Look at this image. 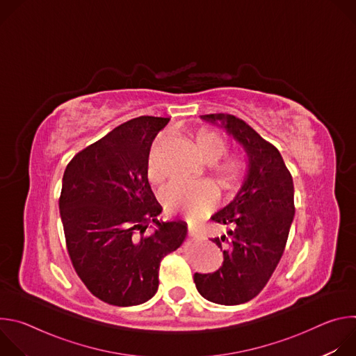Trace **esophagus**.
Returning a JSON list of instances; mask_svg holds the SVG:
<instances>
[{
	"instance_id": "esophagus-1",
	"label": "esophagus",
	"mask_w": 356,
	"mask_h": 356,
	"mask_svg": "<svg viewBox=\"0 0 356 356\" xmlns=\"http://www.w3.org/2000/svg\"><path fill=\"white\" fill-rule=\"evenodd\" d=\"M200 234H198V231L197 229H194V228H188V236H191V238H197Z\"/></svg>"
}]
</instances>
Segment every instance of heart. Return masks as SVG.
<instances>
[{
  "mask_svg": "<svg viewBox=\"0 0 356 356\" xmlns=\"http://www.w3.org/2000/svg\"><path fill=\"white\" fill-rule=\"evenodd\" d=\"M162 142L163 138H159L149 155L147 176L152 181H158L162 177L156 163L158 150ZM195 143L202 159L207 163L218 162L227 150L225 139L218 132L209 129H201L200 132H197ZM214 172L224 188L236 190L243 183L248 175V161L243 155H231L224 162L218 163ZM161 198L168 211L183 213L191 221H197L211 213L213 209L217 206L218 191L217 187L210 181H173L162 190Z\"/></svg>",
  "mask_w": 356,
  "mask_h": 356,
  "instance_id": "b5f03b06",
  "label": "heart"
}]
</instances>
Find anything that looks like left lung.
<instances>
[{
    "instance_id": "8db88e82",
    "label": "left lung",
    "mask_w": 356,
    "mask_h": 356,
    "mask_svg": "<svg viewBox=\"0 0 356 356\" xmlns=\"http://www.w3.org/2000/svg\"><path fill=\"white\" fill-rule=\"evenodd\" d=\"M220 124L248 158V175L235 198L211 220L231 227L214 238L224 262L214 273H194L198 293L209 301L236 306L257 297L273 275L294 218V187L280 152L242 120L228 114L201 115Z\"/></svg>"
}]
</instances>
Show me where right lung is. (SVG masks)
I'll use <instances>...</instances> for the list:
<instances>
[{
	"mask_svg": "<svg viewBox=\"0 0 356 356\" xmlns=\"http://www.w3.org/2000/svg\"><path fill=\"white\" fill-rule=\"evenodd\" d=\"M170 118L138 117L87 146L67 165L59 200L69 257L86 287L113 306L155 296L159 266L187 234L163 222L147 180L152 142Z\"/></svg>",
	"mask_w": 356,
	"mask_h": 356,
	"instance_id": "right-lung-1",
	"label": "right lung"
}]
</instances>
